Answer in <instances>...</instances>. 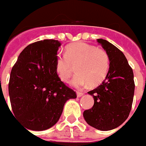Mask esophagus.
<instances>
[{"label":"esophagus","instance_id":"1","mask_svg":"<svg viewBox=\"0 0 146 146\" xmlns=\"http://www.w3.org/2000/svg\"><path fill=\"white\" fill-rule=\"evenodd\" d=\"M84 94V93H82V92H77V96H78V97H81Z\"/></svg>","mask_w":146,"mask_h":146}]
</instances>
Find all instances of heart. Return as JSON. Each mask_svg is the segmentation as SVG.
Wrapping results in <instances>:
<instances>
[{
	"instance_id": "obj_1",
	"label": "heart",
	"mask_w": 146,
	"mask_h": 146,
	"mask_svg": "<svg viewBox=\"0 0 146 146\" xmlns=\"http://www.w3.org/2000/svg\"><path fill=\"white\" fill-rule=\"evenodd\" d=\"M75 66L77 74L71 82L73 86L83 87L89 83L91 85L99 84L108 73V55L104 50L86 43L70 44L66 48V54L56 56L55 69L59 78L67 82Z\"/></svg>"
}]
</instances>
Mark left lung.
<instances>
[{"label": "left lung", "mask_w": 146, "mask_h": 146, "mask_svg": "<svg viewBox=\"0 0 146 146\" xmlns=\"http://www.w3.org/2000/svg\"><path fill=\"white\" fill-rule=\"evenodd\" d=\"M97 42L108 53L109 69L102 84L88 92L94 105L83 115L90 126L107 131L119 127L129 116L135 84L133 69L123 53L108 40L97 39Z\"/></svg>", "instance_id": "left-lung-1"}]
</instances>
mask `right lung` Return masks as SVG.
I'll return each instance as SVG.
<instances>
[{
	"label": "right lung",
	"mask_w": 146,
	"mask_h": 146,
	"mask_svg": "<svg viewBox=\"0 0 146 146\" xmlns=\"http://www.w3.org/2000/svg\"><path fill=\"white\" fill-rule=\"evenodd\" d=\"M61 43L44 40L27 46L11 70L9 95L14 116L29 130H47L59 121L65 103L76 93L56 74Z\"/></svg>",
	"instance_id": "1"
}]
</instances>
